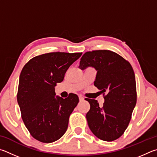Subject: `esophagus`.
Segmentation results:
<instances>
[{
    "label": "esophagus",
    "mask_w": 157,
    "mask_h": 157,
    "mask_svg": "<svg viewBox=\"0 0 157 157\" xmlns=\"http://www.w3.org/2000/svg\"><path fill=\"white\" fill-rule=\"evenodd\" d=\"M78 98H79V101H83L84 100V97H83V96H81V95H79L78 96Z\"/></svg>",
    "instance_id": "34e87169"
}]
</instances>
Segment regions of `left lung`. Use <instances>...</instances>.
<instances>
[{
	"label": "left lung",
	"instance_id": "8db88e82",
	"mask_svg": "<svg viewBox=\"0 0 157 157\" xmlns=\"http://www.w3.org/2000/svg\"><path fill=\"white\" fill-rule=\"evenodd\" d=\"M92 66L97 70L94 86L102 92V108L97 100L86 98L90 105L86 114L89 128L98 139L112 141L123 135L136 103L135 75L130 63L108 49L87 52L78 67Z\"/></svg>",
	"mask_w": 157,
	"mask_h": 157
}]
</instances>
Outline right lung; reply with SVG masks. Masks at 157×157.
Here are the masks:
<instances>
[{
  "label": "right lung",
  "instance_id": "obj_1",
  "mask_svg": "<svg viewBox=\"0 0 157 157\" xmlns=\"http://www.w3.org/2000/svg\"><path fill=\"white\" fill-rule=\"evenodd\" d=\"M81 52H49L35 56L22 70L17 93L24 124L32 137L42 143L57 141L65 133L78 96L55 97V86Z\"/></svg>",
  "mask_w": 157,
  "mask_h": 157
}]
</instances>
